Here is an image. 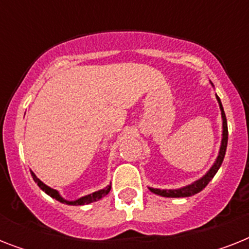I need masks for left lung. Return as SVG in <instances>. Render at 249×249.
I'll return each instance as SVG.
<instances>
[{
    "label": "left lung",
    "instance_id": "8db88e82",
    "mask_svg": "<svg viewBox=\"0 0 249 249\" xmlns=\"http://www.w3.org/2000/svg\"><path fill=\"white\" fill-rule=\"evenodd\" d=\"M217 101H218V105H220L221 108V115H222V141H221V147L220 152H218V156H217L216 161L212 165V168L207 172V174H204L200 179H197L191 185H187L185 187H181V189L177 190H160V189H148L151 190V193L158 194L160 196H165V197H187V196H193L195 194L200 193L201 190L204 189L205 186L208 185L211 179L214 177V174L217 173V170L220 169L221 164L224 161L225 154H226V147H228V121H226V115H225L224 107H222V103H221L220 98L217 97Z\"/></svg>",
    "mask_w": 249,
    "mask_h": 249
}]
</instances>
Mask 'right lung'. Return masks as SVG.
<instances>
[{
	"instance_id": "add662e5",
	"label": "right lung",
	"mask_w": 249,
	"mask_h": 249,
	"mask_svg": "<svg viewBox=\"0 0 249 249\" xmlns=\"http://www.w3.org/2000/svg\"><path fill=\"white\" fill-rule=\"evenodd\" d=\"M31 174H32L33 179H35V182H36L37 185H38V187H40L42 191H45V193L48 194V195H50L52 197H54L55 200L60 201V203H63V204H68V205H84V204H89V203H93V201H97L99 200V199H102L103 196H106L107 194L109 193V190H111V185H108L107 187H105L103 190H99V191H95V193L90 194V195H86V196H83L80 197V199H77V200H73V201H68L66 200V199H63V197L60 196L59 193L56 191V190L52 189V187H49V186H46L42 181H40L38 178L36 177V174L33 173V172H31Z\"/></svg>"
}]
</instances>
